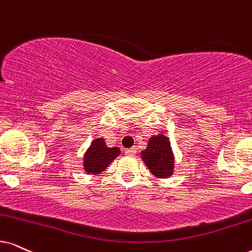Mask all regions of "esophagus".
Listing matches in <instances>:
<instances>
[{
  "mask_svg": "<svg viewBox=\"0 0 252 252\" xmlns=\"http://www.w3.org/2000/svg\"><path fill=\"white\" fill-rule=\"evenodd\" d=\"M136 152H137L136 148H130V149H126V151H124V154H126V156H133V155H136Z\"/></svg>",
  "mask_w": 252,
  "mask_h": 252,
  "instance_id": "obj_1",
  "label": "esophagus"
}]
</instances>
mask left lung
I'll return each mask as SVG.
<instances>
[{"label": "left lung", "mask_w": 252, "mask_h": 252, "mask_svg": "<svg viewBox=\"0 0 252 252\" xmlns=\"http://www.w3.org/2000/svg\"><path fill=\"white\" fill-rule=\"evenodd\" d=\"M142 160L158 179H167L174 173V154L171 142L164 132L152 135L148 146L141 152Z\"/></svg>", "instance_id": "8db88e82"}]
</instances>
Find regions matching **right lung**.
<instances>
[{"label": "right lung", "mask_w": 252, "mask_h": 252, "mask_svg": "<svg viewBox=\"0 0 252 252\" xmlns=\"http://www.w3.org/2000/svg\"><path fill=\"white\" fill-rule=\"evenodd\" d=\"M121 155V150L117 146L108 148L103 137L92 141L89 148L84 155V170L87 174L97 176L106 171V168L113 163V160Z\"/></svg>", "instance_id": "right-lung-1"}]
</instances>
